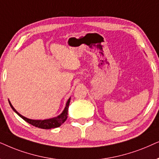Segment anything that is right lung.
<instances>
[{
  "label": "right lung",
  "mask_w": 159,
  "mask_h": 159,
  "mask_svg": "<svg viewBox=\"0 0 159 159\" xmlns=\"http://www.w3.org/2000/svg\"><path fill=\"white\" fill-rule=\"evenodd\" d=\"M70 102V97L67 99L66 105H65V107L64 110H63V111L60 114V115L57 116V117H54L52 118H48V119H44V120H33V119H30V118L25 117V116L21 115L20 113H19L18 112L16 111L15 108L13 107V105H11V102L8 100V102H9L11 107L12 110H13V111L15 112V113L17 114L20 117L22 118V119H24L26 122L30 124L31 125L36 126L38 128L44 129H50L59 127V126L62 125L63 123L67 120Z\"/></svg>",
  "instance_id": "1"
}]
</instances>
